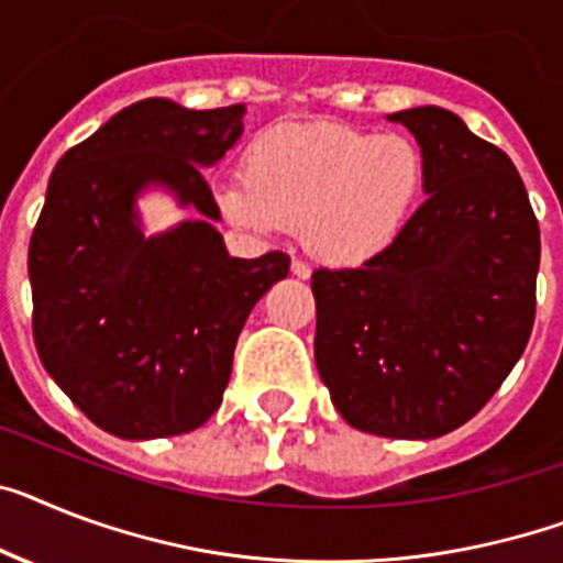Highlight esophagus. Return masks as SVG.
Masks as SVG:
<instances>
[{"instance_id":"obj_1","label":"esophagus","mask_w":563,"mask_h":563,"mask_svg":"<svg viewBox=\"0 0 563 563\" xmlns=\"http://www.w3.org/2000/svg\"><path fill=\"white\" fill-rule=\"evenodd\" d=\"M290 271H292V276L308 278V276H310V264H308V262H301V258H292Z\"/></svg>"}]
</instances>
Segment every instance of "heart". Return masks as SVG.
Instances as JSON below:
<instances>
[{
  "label": "heart",
  "mask_w": 563,
  "mask_h": 563,
  "mask_svg": "<svg viewBox=\"0 0 563 563\" xmlns=\"http://www.w3.org/2000/svg\"><path fill=\"white\" fill-rule=\"evenodd\" d=\"M426 161L406 134L345 123H285L250 148L247 175L218 189L227 216L255 232L301 230L316 258L360 264L399 235Z\"/></svg>",
  "instance_id": "1"
}]
</instances>
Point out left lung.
I'll return each instance as SVG.
<instances>
[{
  "mask_svg": "<svg viewBox=\"0 0 563 563\" xmlns=\"http://www.w3.org/2000/svg\"><path fill=\"white\" fill-rule=\"evenodd\" d=\"M429 198L360 267H319L316 368L333 406L376 438L431 440L498 391L536 322L541 230L506 152L438 106L394 111Z\"/></svg>",
  "mask_w": 563,
  "mask_h": 563,
  "instance_id": "obj_1",
  "label": "left lung"
}]
</instances>
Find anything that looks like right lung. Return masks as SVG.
<instances>
[{
	"label": "right lung",
	"instance_id": "add662e5",
	"mask_svg": "<svg viewBox=\"0 0 563 563\" xmlns=\"http://www.w3.org/2000/svg\"><path fill=\"white\" fill-rule=\"evenodd\" d=\"M244 106H129L54 166L27 247L42 365L88 420L123 440L187 434L216 415L250 310L290 255L232 258L201 166L244 132ZM161 183L207 222L143 240L133 195Z\"/></svg>",
	"mask_w": 563,
	"mask_h": 563
}]
</instances>
